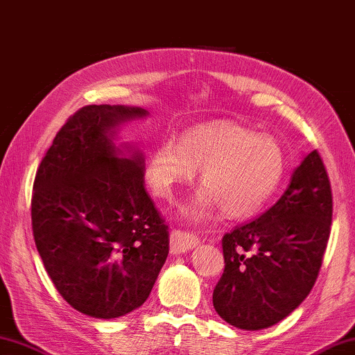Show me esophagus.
<instances>
[{
	"instance_id": "1",
	"label": "esophagus",
	"mask_w": 355,
	"mask_h": 355,
	"mask_svg": "<svg viewBox=\"0 0 355 355\" xmlns=\"http://www.w3.org/2000/svg\"><path fill=\"white\" fill-rule=\"evenodd\" d=\"M199 245V237L187 231L175 230L170 234V250L173 254H182V252L196 248Z\"/></svg>"
}]
</instances>
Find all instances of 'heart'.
<instances>
[{
  "instance_id": "obj_1",
  "label": "heart",
  "mask_w": 355,
  "mask_h": 355,
  "mask_svg": "<svg viewBox=\"0 0 355 355\" xmlns=\"http://www.w3.org/2000/svg\"><path fill=\"white\" fill-rule=\"evenodd\" d=\"M285 153L270 136H257L233 122H213L187 130L178 146L164 142L151 151L146 182L155 198L171 200L179 187L193 182L200 168V191L179 213L204 220L222 208L231 219L259 213L285 175Z\"/></svg>"
}]
</instances>
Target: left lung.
<instances>
[{
    "label": "left lung",
    "instance_id": "1",
    "mask_svg": "<svg viewBox=\"0 0 355 355\" xmlns=\"http://www.w3.org/2000/svg\"><path fill=\"white\" fill-rule=\"evenodd\" d=\"M331 220L329 178L314 150L268 211L223 236L225 270L213 293L216 313L247 331L284 320L314 286Z\"/></svg>",
    "mask_w": 355,
    "mask_h": 355
}]
</instances>
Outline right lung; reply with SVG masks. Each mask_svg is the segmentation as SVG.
Instances as JSON below:
<instances>
[{
    "label": "right lung",
    "instance_id": "right-lung-1",
    "mask_svg": "<svg viewBox=\"0 0 355 355\" xmlns=\"http://www.w3.org/2000/svg\"><path fill=\"white\" fill-rule=\"evenodd\" d=\"M148 112L87 105L55 136L36 171L35 245L71 308L116 319L144 305L168 256V227L144 187L146 157L118 141Z\"/></svg>",
    "mask_w": 355,
    "mask_h": 355
}]
</instances>
